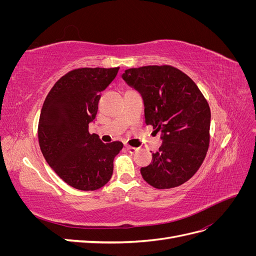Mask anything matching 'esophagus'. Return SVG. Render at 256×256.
<instances>
[{
    "mask_svg": "<svg viewBox=\"0 0 256 256\" xmlns=\"http://www.w3.org/2000/svg\"><path fill=\"white\" fill-rule=\"evenodd\" d=\"M126 150H127V152H130V154H134V152H136V150H138V148H136V147H131V146H126Z\"/></svg>",
    "mask_w": 256,
    "mask_h": 256,
    "instance_id": "obj_1",
    "label": "esophagus"
}]
</instances>
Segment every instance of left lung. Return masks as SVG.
<instances>
[{
	"mask_svg": "<svg viewBox=\"0 0 256 256\" xmlns=\"http://www.w3.org/2000/svg\"><path fill=\"white\" fill-rule=\"evenodd\" d=\"M140 92L146 125L161 134L162 145L150 166L141 168L146 182L170 189L189 180L203 164L209 145L210 109L189 76L172 66H144L122 74Z\"/></svg>",
	"mask_w": 256,
	"mask_h": 256,
	"instance_id": "8db88e82",
	"label": "left lung"
}]
</instances>
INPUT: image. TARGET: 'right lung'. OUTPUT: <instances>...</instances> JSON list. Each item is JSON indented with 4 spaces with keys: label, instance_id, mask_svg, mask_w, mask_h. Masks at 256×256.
<instances>
[{
    "label": "right lung",
    "instance_id": "1",
    "mask_svg": "<svg viewBox=\"0 0 256 256\" xmlns=\"http://www.w3.org/2000/svg\"><path fill=\"white\" fill-rule=\"evenodd\" d=\"M120 67L79 68L54 84L38 124V141L46 161L74 189L97 190L110 180L113 160L122 143H102L90 134L100 92L115 79Z\"/></svg>",
    "mask_w": 256,
    "mask_h": 256
}]
</instances>
